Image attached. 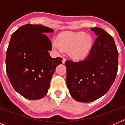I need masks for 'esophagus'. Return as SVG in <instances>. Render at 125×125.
<instances>
[{
  "label": "esophagus",
  "mask_w": 125,
  "mask_h": 125,
  "mask_svg": "<svg viewBox=\"0 0 125 125\" xmlns=\"http://www.w3.org/2000/svg\"><path fill=\"white\" fill-rule=\"evenodd\" d=\"M65 61H66V58H63L62 60V63L64 64L65 63Z\"/></svg>",
  "instance_id": "1"
}]
</instances>
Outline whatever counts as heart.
Segmentation results:
<instances>
[{"mask_svg": "<svg viewBox=\"0 0 125 125\" xmlns=\"http://www.w3.org/2000/svg\"><path fill=\"white\" fill-rule=\"evenodd\" d=\"M93 45L90 36L83 32H65L58 35L54 47L58 50L68 52L74 60H82L87 56Z\"/></svg>", "mask_w": 125, "mask_h": 125, "instance_id": "obj_1", "label": "heart"}]
</instances>
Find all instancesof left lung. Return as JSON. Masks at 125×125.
<instances>
[{
	"mask_svg": "<svg viewBox=\"0 0 125 125\" xmlns=\"http://www.w3.org/2000/svg\"><path fill=\"white\" fill-rule=\"evenodd\" d=\"M98 37L83 60H67V85L76 101L89 103L108 91L118 69L119 53L112 36L101 28H91Z\"/></svg>",
	"mask_w": 125,
	"mask_h": 125,
	"instance_id": "left-lung-1",
	"label": "left lung"
}]
</instances>
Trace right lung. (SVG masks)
Wrapping results in <instances>:
<instances>
[{
    "mask_svg": "<svg viewBox=\"0 0 125 125\" xmlns=\"http://www.w3.org/2000/svg\"><path fill=\"white\" fill-rule=\"evenodd\" d=\"M54 30L27 24L12 34L6 51V69L13 87L22 97L37 100L47 95L50 82L62 58H52L51 42L45 33Z\"/></svg>",
    "mask_w": 125,
    "mask_h": 125,
    "instance_id": "obj_1",
    "label": "right lung"
}]
</instances>
